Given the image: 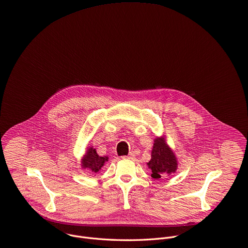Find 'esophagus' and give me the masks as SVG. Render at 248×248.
I'll list each match as a JSON object with an SVG mask.
<instances>
[{
  "label": "esophagus",
  "mask_w": 248,
  "mask_h": 248,
  "mask_svg": "<svg viewBox=\"0 0 248 248\" xmlns=\"http://www.w3.org/2000/svg\"><path fill=\"white\" fill-rule=\"evenodd\" d=\"M134 156H135L134 152H129V154H128L127 155H125L124 157H125V158H129V159H130V158H133Z\"/></svg>",
  "instance_id": "34e87169"
}]
</instances>
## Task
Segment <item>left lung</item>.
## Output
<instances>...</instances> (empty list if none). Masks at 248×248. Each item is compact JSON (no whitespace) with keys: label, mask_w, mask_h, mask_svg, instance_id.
Here are the masks:
<instances>
[{"label":"left lung","mask_w":248,"mask_h":248,"mask_svg":"<svg viewBox=\"0 0 248 248\" xmlns=\"http://www.w3.org/2000/svg\"><path fill=\"white\" fill-rule=\"evenodd\" d=\"M175 158L163 140L156 138L152 151V158L148 162V166L152 170V177L158 179L164 175L175 172L177 168Z\"/></svg>","instance_id":"1"}]
</instances>
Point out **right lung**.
<instances>
[{"label":"right lung","instance_id":"obj_1","mask_svg":"<svg viewBox=\"0 0 248 248\" xmlns=\"http://www.w3.org/2000/svg\"><path fill=\"white\" fill-rule=\"evenodd\" d=\"M107 160V156H100L97 155L95 149L90 148L86 156L82 158L81 162L82 167L86 169H90L93 172L96 173L101 170V168L104 166Z\"/></svg>","mask_w":248,"mask_h":248}]
</instances>
